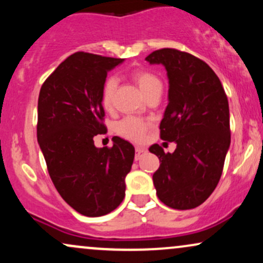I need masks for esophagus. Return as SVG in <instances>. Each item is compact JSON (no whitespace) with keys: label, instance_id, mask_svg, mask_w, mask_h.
<instances>
[{"label":"esophagus","instance_id":"1","mask_svg":"<svg viewBox=\"0 0 263 263\" xmlns=\"http://www.w3.org/2000/svg\"><path fill=\"white\" fill-rule=\"evenodd\" d=\"M146 152L147 151H146V148H143V147H141V146L136 147V159H140Z\"/></svg>","mask_w":263,"mask_h":263}]
</instances>
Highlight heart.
I'll return each instance as SVG.
<instances>
[{
    "instance_id": "obj_1",
    "label": "heart",
    "mask_w": 263,
    "mask_h": 263,
    "mask_svg": "<svg viewBox=\"0 0 263 263\" xmlns=\"http://www.w3.org/2000/svg\"><path fill=\"white\" fill-rule=\"evenodd\" d=\"M131 78L137 84L144 96L152 91L153 89H156V87L162 86L161 80L155 74H152L151 71L143 70V69H137V70L132 71ZM116 87L117 80L115 78H107L105 80L101 89V104L105 110H110L112 107L114 95L115 91H116ZM149 125L151 123L147 120L140 119V117L128 116L116 123V132L120 136H122V137L127 138V140L141 141L143 140L144 134H146Z\"/></svg>"
}]
</instances>
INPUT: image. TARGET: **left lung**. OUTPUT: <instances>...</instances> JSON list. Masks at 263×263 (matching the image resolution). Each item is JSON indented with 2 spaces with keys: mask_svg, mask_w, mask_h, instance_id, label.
<instances>
[{
  "mask_svg": "<svg viewBox=\"0 0 263 263\" xmlns=\"http://www.w3.org/2000/svg\"><path fill=\"white\" fill-rule=\"evenodd\" d=\"M146 60L167 70L168 105L159 128L162 140L177 144L173 153L149 147L161 162L153 174L157 195L173 209H194L221 177L231 140L228 98L218 75L192 54L163 48Z\"/></svg>",
  "mask_w": 263,
  "mask_h": 263,
  "instance_id": "left-lung-1",
  "label": "left lung"
}]
</instances>
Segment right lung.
<instances>
[{
    "label": "right lung",
    "instance_id": "right-lung-1",
    "mask_svg": "<svg viewBox=\"0 0 263 263\" xmlns=\"http://www.w3.org/2000/svg\"><path fill=\"white\" fill-rule=\"evenodd\" d=\"M123 59L74 53L50 74L38 98L37 138L54 186L85 216H102L125 198V178L135 147L120 137L98 148L93 137L105 134L101 89L107 73Z\"/></svg>",
    "mask_w": 263,
    "mask_h": 263
}]
</instances>
